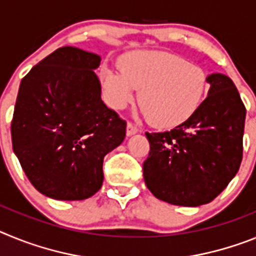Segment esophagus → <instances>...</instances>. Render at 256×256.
I'll return each mask as SVG.
<instances>
[{
	"mask_svg": "<svg viewBox=\"0 0 256 256\" xmlns=\"http://www.w3.org/2000/svg\"><path fill=\"white\" fill-rule=\"evenodd\" d=\"M139 131V128H138L135 124H132V122H128V128H126V134L128 135H132L135 134V132H138Z\"/></svg>",
	"mask_w": 256,
	"mask_h": 256,
	"instance_id": "esophagus-1",
	"label": "esophagus"
}]
</instances>
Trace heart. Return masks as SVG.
Instances as JSON below:
<instances>
[{
    "label": "heart",
    "mask_w": 256,
    "mask_h": 256,
    "mask_svg": "<svg viewBox=\"0 0 256 256\" xmlns=\"http://www.w3.org/2000/svg\"><path fill=\"white\" fill-rule=\"evenodd\" d=\"M108 103L122 108L139 90L138 103L156 128H171L192 117L208 91V76L201 66L166 51H131L120 68L102 66Z\"/></svg>",
    "instance_id": "1"
}]
</instances>
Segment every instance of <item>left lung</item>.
Segmentation results:
<instances>
[{
    "label": "left lung",
    "instance_id": "left-lung-1",
    "mask_svg": "<svg viewBox=\"0 0 256 256\" xmlns=\"http://www.w3.org/2000/svg\"><path fill=\"white\" fill-rule=\"evenodd\" d=\"M208 84V95L188 121L170 131L146 132L150 150L144 182L171 205L208 204L241 165L245 104L230 77L214 73Z\"/></svg>",
    "mask_w": 256,
    "mask_h": 256
}]
</instances>
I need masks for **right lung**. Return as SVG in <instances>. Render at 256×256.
<instances>
[{"instance_id": "right-lung-1", "label": "right lung", "mask_w": 256, "mask_h": 256, "mask_svg": "<svg viewBox=\"0 0 256 256\" xmlns=\"http://www.w3.org/2000/svg\"><path fill=\"white\" fill-rule=\"evenodd\" d=\"M100 56L66 46L24 76L11 121L12 150L36 190L85 200L103 184L104 156L124 142L126 121L102 100Z\"/></svg>"}]
</instances>
